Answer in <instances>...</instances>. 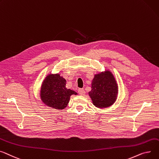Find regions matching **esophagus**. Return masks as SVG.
Masks as SVG:
<instances>
[{
    "label": "esophagus",
    "instance_id": "34e87169",
    "mask_svg": "<svg viewBox=\"0 0 159 159\" xmlns=\"http://www.w3.org/2000/svg\"><path fill=\"white\" fill-rule=\"evenodd\" d=\"M78 93H79V94H80V95H84V94H85V93H86V92H85V91H84V89L80 88V89H78Z\"/></svg>",
    "mask_w": 159,
    "mask_h": 159
}]
</instances>
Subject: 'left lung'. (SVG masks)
<instances>
[{"mask_svg": "<svg viewBox=\"0 0 159 159\" xmlns=\"http://www.w3.org/2000/svg\"><path fill=\"white\" fill-rule=\"evenodd\" d=\"M118 93L117 83L111 71L95 75L89 92L93 103L99 108L109 107L116 100Z\"/></svg>", "mask_w": 159, "mask_h": 159, "instance_id": "left-lung-1", "label": "left lung"}]
</instances>
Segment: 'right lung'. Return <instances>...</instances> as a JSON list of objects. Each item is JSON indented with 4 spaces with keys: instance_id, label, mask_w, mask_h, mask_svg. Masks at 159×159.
Returning a JSON list of instances; mask_svg holds the SVG:
<instances>
[{
    "instance_id": "add662e5",
    "label": "right lung",
    "mask_w": 159,
    "mask_h": 159,
    "mask_svg": "<svg viewBox=\"0 0 159 159\" xmlns=\"http://www.w3.org/2000/svg\"><path fill=\"white\" fill-rule=\"evenodd\" d=\"M66 80L59 74H50L43 80L40 97L43 103L56 109H65L69 102L70 96L77 93L66 88Z\"/></svg>"
}]
</instances>
